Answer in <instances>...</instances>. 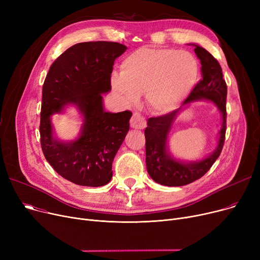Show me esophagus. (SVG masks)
<instances>
[{"label": "esophagus", "instance_id": "esophagus-1", "mask_svg": "<svg viewBox=\"0 0 260 260\" xmlns=\"http://www.w3.org/2000/svg\"><path fill=\"white\" fill-rule=\"evenodd\" d=\"M146 125L145 119L140 115V114H134L132 119H131V126L133 128H137V129H143Z\"/></svg>", "mask_w": 260, "mask_h": 260}]
</instances>
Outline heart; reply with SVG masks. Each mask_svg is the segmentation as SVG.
I'll use <instances>...</instances> for the list:
<instances>
[{"label":"heart","mask_w":260,"mask_h":260,"mask_svg":"<svg viewBox=\"0 0 260 260\" xmlns=\"http://www.w3.org/2000/svg\"><path fill=\"white\" fill-rule=\"evenodd\" d=\"M198 76L199 63L190 52L141 47L124 58L111 83L125 104H135L144 92L151 111L169 114L187 97Z\"/></svg>","instance_id":"1"}]
</instances>
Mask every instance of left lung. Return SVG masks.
Masks as SVG:
<instances>
[{
	"label": "left lung",
	"instance_id": "obj_1",
	"mask_svg": "<svg viewBox=\"0 0 260 260\" xmlns=\"http://www.w3.org/2000/svg\"><path fill=\"white\" fill-rule=\"evenodd\" d=\"M194 51L201 63L202 79L190 91L182 106L176 111L147 120L145 135V162L151 178L162 185L181 186L201 178L219 157L226 129V84L223 80L221 66L212 54L197 44ZM210 101L215 104L222 115V126L218 132L217 146L207 157L200 160L186 161L176 158L168 148V135L178 114L190 103Z\"/></svg>",
	"mask_w": 260,
	"mask_h": 260
}]
</instances>
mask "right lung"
Wrapping results in <instances>:
<instances>
[{
	"label": "right lung",
	"mask_w": 260,
	"mask_h": 260,
	"mask_svg": "<svg viewBox=\"0 0 260 260\" xmlns=\"http://www.w3.org/2000/svg\"><path fill=\"white\" fill-rule=\"evenodd\" d=\"M127 49L116 42H83L65 50L50 66L42 90L41 146L49 165L78 185L103 186L129 129L132 113L105 112L103 94L112 89L115 60ZM76 107L82 120L78 137L64 142L54 134L53 114Z\"/></svg>",
	"instance_id": "add662e5"
}]
</instances>
